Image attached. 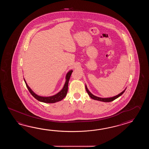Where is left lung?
I'll return each mask as SVG.
<instances>
[{"label":"left lung","mask_w":149,"mask_h":149,"mask_svg":"<svg viewBox=\"0 0 149 149\" xmlns=\"http://www.w3.org/2000/svg\"><path fill=\"white\" fill-rule=\"evenodd\" d=\"M85 87L86 90V91L87 92L89 96H90L92 99L95 100L100 101L104 102H109L113 101H114V100H116V98H117L118 97H119V96H120L121 95H122V94L124 93L125 91V90H126V89H125L124 90V91H123V92H121V93L119 94L118 95H116V96H113V97H109V98H101V97H97V96H96L95 95H93L92 93H91V92H89V91L88 88H87V86L85 85Z\"/></svg>","instance_id":"8db88e82"}]
</instances>
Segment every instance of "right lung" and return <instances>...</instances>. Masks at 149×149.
I'll return each instance as SVG.
<instances>
[{"instance_id":"obj_1","label":"right lung","mask_w":149,"mask_h":149,"mask_svg":"<svg viewBox=\"0 0 149 149\" xmlns=\"http://www.w3.org/2000/svg\"><path fill=\"white\" fill-rule=\"evenodd\" d=\"M72 72H73L72 70H70V71H69L68 73H67V76H66V81L65 82V84L64 85L63 88L61 91L60 92H58L56 95H54L52 96H49V97H43V96H40L39 95H37L29 87L26 82L25 81V79H24V80L25 81L26 87L28 89L29 91L36 99H37L39 101L42 102L44 103H54L60 101L66 96L67 92H68V83H69L70 77H71V75L72 73Z\"/></svg>"}]
</instances>
